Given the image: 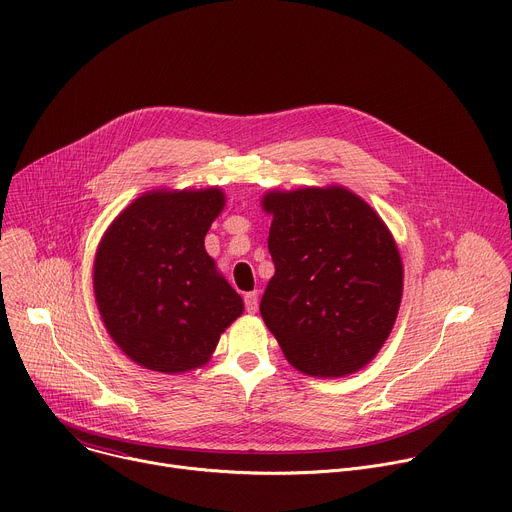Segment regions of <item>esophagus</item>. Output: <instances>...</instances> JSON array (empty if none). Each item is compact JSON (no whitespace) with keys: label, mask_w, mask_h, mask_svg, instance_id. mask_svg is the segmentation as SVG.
Returning a JSON list of instances; mask_svg holds the SVG:
<instances>
[{"label":"esophagus","mask_w":512,"mask_h":512,"mask_svg":"<svg viewBox=\"0 0 512 512\" xmlns=\"http://www.w3.org/2000/svg\"><path fill=\"white\" fill-rule=\"evenodd\" d=\"M259 308V294L257 291H249V294H245V310L249 314H255Z\"/></svg>","instance_id":"34e87169"}]
</instances>
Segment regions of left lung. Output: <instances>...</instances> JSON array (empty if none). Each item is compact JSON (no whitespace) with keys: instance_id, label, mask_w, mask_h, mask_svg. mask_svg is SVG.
Here are the masks:
<instances>
[{"instance_id":"left-lung-1","label":"left lung","mask_w":512,"mask_h":512,"mask_svg":"<svg viewBox=\"0 0 512 512\" xmlns=\"http://www.w3.org/2000/svg\"><path fill=\"white\" fill-rule=\"evenodd\" d=\"M275 265L261 316L291 367L346 377L381 350L403 296V263L381 216L346 188L267 192Z\"/></svg>"}]
</instances>
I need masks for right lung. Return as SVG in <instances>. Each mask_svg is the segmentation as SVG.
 Masks as SVG:
<instances>
[{
    "label": "right lung",
    "mask_w": 512,
    "mask_h": 512,
    "mask_svg": "<svg viewBox=\"0 0 512 512\" xmlns=\"http://www.w3.org/2000/svg\"><path fill=\"white\" fill-rule=\"evenodd\" d=\"M223 206L221 188L154 190L103 235L95 300L107 332L139 367L168 375L202 367L243 314L241 296L204 249Z\"/></svg>",
    "instance_id": "obj_1"
}]
</instances>
